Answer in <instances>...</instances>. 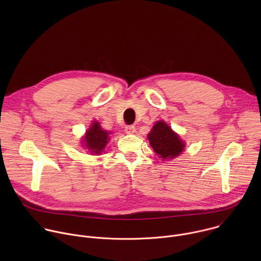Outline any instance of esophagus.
I'll list each match as a JSON object with an SVG mask.
<instances>
[{"label": "esophagus", "instance_id": "esophagus-1", "mask_svg": "<svg viewBox=\"0 0 261 261\" xmlns=\"http://www.w3.org/2000/svg\"><path fill=\"white\" fill-rule=\"evenodd\" d=\"M135 131H136V129H135L134 126H127V127H125V132L127 134H133V133H135Z\"/></svg>", "mask_w": 261, "mask_h": 261}]
</instances>
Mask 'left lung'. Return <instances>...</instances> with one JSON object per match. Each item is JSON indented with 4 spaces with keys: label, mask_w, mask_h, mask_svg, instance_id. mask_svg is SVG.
Here are the masks:
<instances>
[{
    "label": "left lung",
    "mask_w": 261,
    "mask_h": 261,
    "mask_svg": "<svg viewBox=\"0 0 261 261\" xmlns=\"http://www.w3.org/2000/svg\"><path fill=\"white\" fill-rule=\"evenodd\" d=\"M154 152L162 160L173 159L181 154L185 142L164 121L157 122L147 134Z\"/></svg>",
    "instance_id": "left-lung-1"
}]
</instances>
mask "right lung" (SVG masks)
Returning a JSON list of instances; mask_svg holds the SVG:
<instances>
[{"mask_svg": "<svg viewBox=\"0 0 261 261\" xmlns=\"http://www.w3.org/2000/svg\"><path fill=\"white\" fill-rule=\"evenodd\" d=\"M110 132L103 130L100 123L94 121L92 126L87 130L85 137L83 138V145L93 155H100L109 140Z\"/></svg>", "mask_w": 261, "mask_h": 261, "instance_id": "add662e5", "label": "right lung"}]
</instances>
